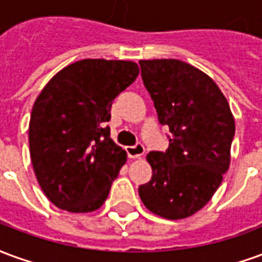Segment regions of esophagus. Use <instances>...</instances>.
<instances>
[{"label": "esophagus", "instance_id": "esophagus-1", "mask_svg": "<svg viewBox=\"0 0 262 262\" xmlns=\"http://www.w3.org/2000/svg\"><path fill=\"white\" fill-rule=\"evenodd\" d=\"M126 153H127V156L130 159H139V157H142L143 154H144V146H143L142 143H136L135 146L126 147Z\"/></svg>", "mask_w": 262, "mask_h": 262}]
</instances>
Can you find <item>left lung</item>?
Wrapping results in <instances>:
<instances>
[{"label": "left lung", "instance_id": "left-lung-1", "mask_svg": "<svg viewBox=\"0 0 262 262\" xmlns=\"http://www.w3.org/2000/svg\"><path fill=\"white\" fill-rule=\"evenodd\" d=\"M142 80L159 123L168 126V148L150 151L153 176L139 187L144 206L165 219L202 209L230 164L234 119L212 78L176 59L140 60Z\"/></svg>", "mask_w": 262, "mask_h": 262}]
</instances>
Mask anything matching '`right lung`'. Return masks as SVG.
I'll return each instance as SVG.
<instances>
[{
	"instance_id": "right-lung-1",
	"label": "right lung",
	"mask_w": 262,
	"mask_h": 262,
	"mask_svg": "<svg viewBox=\"0 0 262 262\" xmlns=\"http://www.w3.org/2000/svg\"><path fill=\"white\" fill-rule=\"evenodd\" d=\"M139 75L133 61L85 59L59 71L35 101L29 150L37 182L57 208L86 213L102 206L126 163L109 137L111 106Z\"/></svg>"
}]
</instances>
